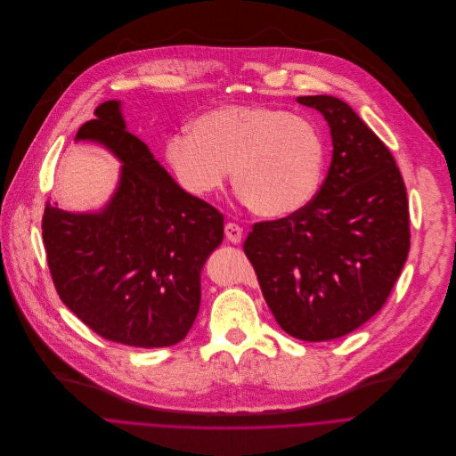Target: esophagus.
Here are the masks:
<instances>
[{
  "mask_svg": "<svg viewBox=\"0 0 456 456\" xmlns=\"http://www.w3.org/2000/svg\"><path fill=\"white\" fill-rule=\"evenodd\" d=\"M224 235L230 243H241L243 240V228L235 223H228L224 226Z\"/></svg>",
  "mask_w": 456,
  "mask_h": 456,
  "instance_id": "1",
  "label": "esophagus"
}]
</instances>
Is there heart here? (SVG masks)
Here are the masks:
<instances>
[{"label": "heart", "mask_w": 456, "mask_h": 456, "mask_svg": "<svg viewBox=\"0 0 456 456\" xmlns=\"http://www.w3.org/2000/svg\"><path fill=\"white\" fill-rule=\"evenodd\" d=\"M175 178L189 194L208 199L232 170V183L250 211L281 219L317 194L327 142L306 117L265 105H224L175 135L165 148Z\"/></svg>", "instance_id": "b5f03b06"}]
</instances>
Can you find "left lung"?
<instances>
[{
	"instance_id": "left-lung-1",
	"label": "left lung",
	"mask_w": 456,
	"mask_h": 456,
	"mask_svg": "<svg viewBox=\"0 0 456 456\" xmlns=\"http://www.w3.org/2000/svg\"><path fill=\"white\" fill-rule=\"evenodd\" d=\"M297 102L330 126L329 175L305 209L256 223L243 250L280 329L329 341L386 305L408 257V199L392 151L349 105L322 94Z\"/></svg>"
}]
</instances>
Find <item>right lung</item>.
<instances>
[{
	"instance_id": "add662e5",
	"label": "right lung",
	"mask_w": 456,
	"mask_h": 456,
	"mask_svg": "<svg viewBox=\"0 0 456 456\" xmlns=\"http://www.w3.org/2000/svg\"><path fill=\"white\" fill-rule=\"evenodd\" d=\"M76 139L96 141L124 163L100 213L46 202L42 240L53 286L93 332L129 346L182 341L200 308V271L223 243L224 216L185 192L126 129L120 103L94 110Z\"/></svg>"
}]
</instances>
